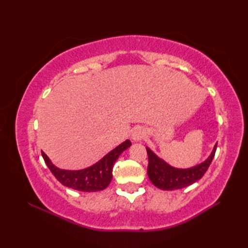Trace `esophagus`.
<instances>
[{"mask_svg": "<svg viewBox=\"0 0 248 248\" xmlns=\"http://www.w3.org/2000/svg\"><path fill=\"white\" fill-rule=\"evenodd\" d=\"M131 136H132V140L134 141H140L141 140L145 139L146 132H145V130L141 128V127H136V128L133 129L132 134H131Z\"/></svg>", "mask_w": 248, "mask_h": 248, "instance_id": "1", "label": "esophagus"}]
</instances>
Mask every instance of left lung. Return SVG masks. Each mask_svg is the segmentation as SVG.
Listing matches in <instances>:
<instances>
[{
    "label": "left lung",
    "mask_w": 248,
    "mask_h": 248,
    "mask_svg": "<svg viewBox=\"0 0 248 248\" xmlns=\"http://www.w3.org/2000/svg\"><path fill=\"white\" fill-rule=\"evenodd\" d=\"M217 147V144L214 146L212 154L208 157V160L197 166L187 168V170H178V168L170 166L160 157H157L149 148H146L147 155H148L147 172H148L150 181L156 187L164 189V191H172V189H179L191 186L194 182L202 179L205 171L208 170L215 155Z\"/></svg>",
    "instance_id": "1"
}]
</instances>
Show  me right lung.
<instances>
[{
	"instance_id": "obj_1",
	"label": "right lung",
	"mask_w": 248,
	"mask_h": 248,
	"mask_svg": "<svg viewBox=\"0 0 248 248\" xmlns=\"http://www.w3.org/2000/svg\"><path fill=\"white\" fill-rule=\"evenodd\" d=\"M131 146V141L127 140L123 144L116 147L93 166L82 170H64L55 167L50 162L45 152H41L46 164L53 173L54 177L62 186L82 192H98L107 187L112 180L114 163L118 159L121 152Z\"/></svg>"
}]
</instances>
